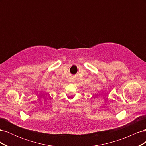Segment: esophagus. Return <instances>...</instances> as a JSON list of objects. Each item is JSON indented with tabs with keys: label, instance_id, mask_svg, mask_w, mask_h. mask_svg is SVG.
<instances>
[{
	"label": "esophagus",
	"instance_id": "1",
	"mask_svg": "<svg viewBox=\"0 0 146 146\" xmlns=\"http://www.w3.org/2000/svg\"><path fill=\"white\" fill-rule=\"evenodd\" d=\"M72 83H75V82H76V80H72Z\"/></svg>",
	"mask_w": 146,
	"mask_h": 146
}]
</instances>
